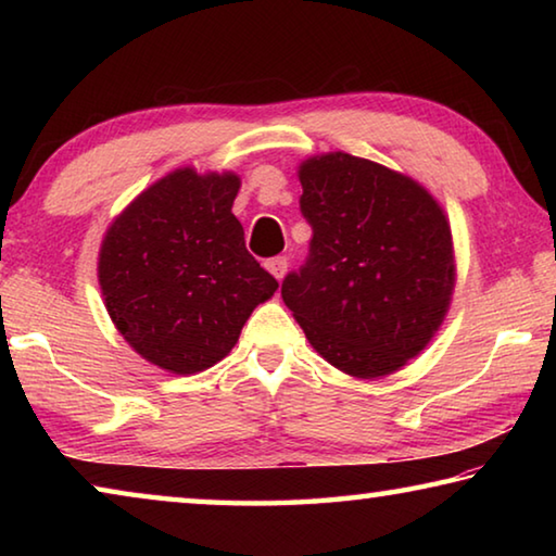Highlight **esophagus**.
<instances>
[{"instance_id": "esophagus-1", "label": "esophagus", "mask_w": 556, "mask_h": 556, "mask_svg": "<svg viewBox=\"0 0 556 556\" xmlns=\"http://www.w3.org/2000/svg\"><path fill=\"white\" fill-rule=\"evenodd\" d=\"M265 267H267V271L275 279H285V275H287V267H289V262H287V257H269L267 262H265Z\"/></svg>"}]
</instances>
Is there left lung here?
<instances>
[{
  "mask_svg": "<svg viewBox=\"0 0 556 556\" xmlns=\"http://www.w3.org/2000/svg\"><path fill=\"white\" fill-rule=\"evenodd\" d=\"M308 257L281 299L308 343L353 378H382L444 324L456 265L441 205L414 178L345 152L299 166Z\"/></svg>",
  "mask_w": 556,
  "mask_h": 556,
  "instance_id": "1",
  "label": "left lung"
}]
</instances>
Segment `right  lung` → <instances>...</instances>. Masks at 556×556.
<instances>
[{
    "label": "right lung",
    "mask_w": 556,
    "mask_h": 556,
    "mask_svg": "<svg viewBox=\"0 0 556 556\" xmlns=\"http://www.w3.org/2000/svg\"><path fill=\"white\" fill-rule=\"evenodd\" d=\"M240 176L191 166L159 178L105 232L98 279L125 341L176 375L211 368L238 343L277 279L244 248L232 215Z\"/></svg>",
    "instance_id": "add662e5"
}]
</instances>
